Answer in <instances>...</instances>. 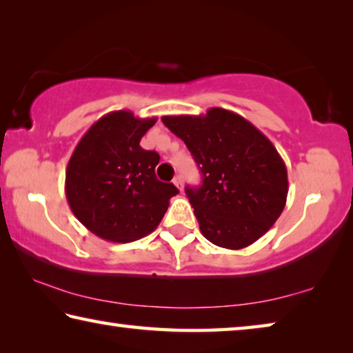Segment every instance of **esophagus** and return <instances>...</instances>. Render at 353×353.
<instances>
[{"label": "esophagus", "mask_w": 353, "mask_h": 353, "mask_svg": "<svg viewBox=\"0 0 353 353\" xmlns=\"http://www.w3.org/2000/svg\"><path fill=\"white\" fill-rule=\"evenodd\" d=\"M172 183L176 185L179 191H182V190H183V181H182V177H181V176H176V177H174V181H172Z\"/></svg>", "instance_id": "obj_1"}]
</instances>
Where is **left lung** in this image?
Returning <instances> with one entry per match:
<instances>
[{"instance_id":"1","label":"left lung","mask_w":353,"mask_h":353,"mask_svg":"<svg viewBox=\"0 0 353 353\" xmlns=\"http://www.w3.org/2000/svg\"><path fill=\"white\" fill-rule=\"evenodd\" d=\"M162 121L183 140L202 172L201 187L185 190L202 235L234 250L265 235L288 196L286 166L270 139L246 118L219 107Z\"/></svg>"}]
</instances>
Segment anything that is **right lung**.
Instances as JSON below:
<instances>
[{
  "mask_svg": "<svg viewBox=\"0 0 353 353\" xmlns=\"http://www.w3.org/2000/svg\"><path fill=\"white\" fill-rule=\"evenodd\" d=\"M157 118L115 110L99 118L77 143L65 172V194L74 216L99 238L130 243L162 221L172 183L155 177L160 155L140 146Z\"/></svg>",
  "mask_w": 353,
  "mask_h": 353,
  "instance_id": "1",
  "label": "right lung"
}]
</instances>
